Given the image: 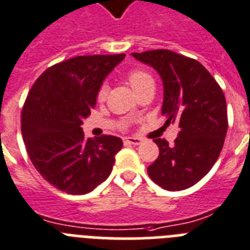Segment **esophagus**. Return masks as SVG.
I'll return each instance as SVG.
<instances>
[{"label":"esophagus","mask_w":250,"mask_h":250,"mask_svg":"<svg viewBox=\"0 0 250 250\" xmlns=\"http://www.w3.org/2000/svg\"><path fill=\"white\" fill-rule=\"evenodd\" d=\"M125 142L129 143V145H134V146H138V145L142 143V140L138 137H125Z\"/></svg>","instance_id":"esophagus-1"}]
</instances>
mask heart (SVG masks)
Listing matches in <instances>:
<instances>
[{
    "label": "heart",
    "mask_w": 250,
    "mask_h": 250,
    "mask_svg": "<svg viewBox=\"0 0 250 250\" xmlns=\"http://www.w3.org/2000/svg\"><path fill=\"white\" fill-rule=\"evenodd\" d=\"M128 82H129L132 88L136 90V93H138L143 86L147 85L148 83H152V82H153V78H152L147 71L141 70V69H134V70L129 71V74H128ZM107 93L108 86L102 85L98 90V94H97V99H98L99 102L105 101V98H107Z\"/></svg>",
    "instance_id": "b5f03b06"
}]
</instances>
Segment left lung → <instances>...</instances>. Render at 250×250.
Here are the masks:
<instances>
[{
	"label": "left lung",
	"mask_w": 250,
	"mask_h": 250,
	"mask_svg": "<svg viewBox=\"0 0 250 250\" xmlns=\"http://www.w3.org/2000/svg\"><path fill=\"white\" fill-rule=\"evenodd\" d=\"M134 59L158 73L164 84L161 113L166 123H179L173 146L156 138L160 155L148 176L168 191L191 188L200 181L220 155L228 129L224 93L199 62L170 50L133 53Z\"/></svg>",
	"instance_id": "8db88e82"
}]
</instances>
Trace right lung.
Here are the masks:
<instances>
[{
	"instance_id": "1",
	"label": "right lung",
	"mask_w": 250,
	"mask_h": 250,
	"mask_svg": "<svg viewBox=\"0 0 250 250\" xmlns=\"http://www.w3.org/2000/svg\"><path fill=\"white\" fill-rule=\"evenodd\" d=\"M125 56H77L59 62L41 74L26 98L21 132L30 160L66 194H88L105 181L122 148V140L114 136L85 138L82 125L95 108L104 79Z\"/></svg>"
}]
</instances>
